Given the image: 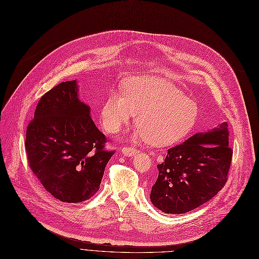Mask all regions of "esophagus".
I'll return each mask as SVG.
<instances>
[{
  "instance_id": "34e87169",
  "label": "esophagus",
  "mask_w": 259,
  "mask_h": 259,
  "mask_svg": "<svg viewBox=\"0 0 259 259\" xmlns=\"http://www.w3.org/2000/svg\"><path fill=\"white\" fill-rule=\"evenodd\" d=\"M122 153L126 157H131L137 153V150L134 149V147H124V149H122Z\"/></svg>"
}]
</instances>
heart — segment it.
I'll list each match as a JSON object with an SVG mask.
<instances>
[{
	"label": "heart",
	"mask_w": 259,
	"mask_h": 259,
	"mask_svg": "<svg viewBox=\"0 0 259 259\" xmlns=\"http://www.w3.org/2000/svg\"><path fill=\"white\" fill-rule=\"evenodd\" d=\"M137 113L138 126L134 139L158 146L173 144L192 130L198 117L197 104L170 82L156 77L131 80L124 94L110 92L101 109V122L114 134L126 125Z\"/></svg>",
	"instance_id": "heart-1"
}]
</instances>
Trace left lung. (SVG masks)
Segmentation results:
<instances>
[{"instance_id": "1", "label": "left lung", "mask_w": 259, "mask_h": 259, "mask_svg": "<svg viewBox=\"0 0 259 259\" xmlns=\"http://www.w3.org/2000/svg\"><path fill=\"white\" fill-rule=\"evenodd\" d=\"M232 155L227 122L171 147L157 165L152 203L166 214H184L205 203L226 184Z\"/></svg>"}]
</instances>
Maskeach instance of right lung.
Wrapping results in <instances>:
<instances>
[{
    "label": "right lung",
    "instance_id": "obj_1",
    "mask_svg": "<svg viewBox=\"0 0 259 259\" xmlns=\"http://www.w3.org/2000/svg\"><path fill=\"white\" fill-rule=\"evenodd\" d=\"M106 138L79 98L77 80L46 93L26 132L29 166L44 189L60 201L77 203L99 190L114 152L103 150Z\"/></svg>",
    "mask_w": 259,
    "mask_h": 259
}]
</instances>
